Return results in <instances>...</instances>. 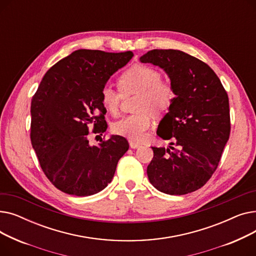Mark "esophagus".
I'll list each match as a JSON object with an SVG mask.
<instances>
[{"mask_svg":"<svg viewBox=\"0 0 256 256\" xmlns=\"http://www.w3.org/2000/svg\"><path fill=\"white\" fill-rule=\"evenodd\" d=\"M130 146L132 147V148H138V147L141 145V143L135 141V140H130Z\"/></svg>","mask_w":256,"mask_h":256,"instance_id":"obj_1","label":"esophagus"}]
</instances>
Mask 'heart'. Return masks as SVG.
Returning a JSON list of instances; mask_svg holds the SVG:
<instances>
[{"mask_svg":"<svg viewBox=\"0 0 256 256\" xmlns=\"http://www.w3.org/2000/svg\"><path fill=\"white\" fill-rule=\"evenodd\" d=\"M119 91L106 85L100 91L102 106L112 114H117L124 96L137 94L134 110L137 113L121 118L113 124L112 130L120 136L141 140L152 126V115L163 114L171 106L176 93L169 80L154 67L134 64L120 74L117 80Z\"/></svg>","mask_w":256,"mask_h":256,"instance_id":"1","label":"heart"}]
</instances>
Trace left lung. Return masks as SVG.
I'll return each instance as SVG.
<instances>
[{"mask_svg": "<svg viewBox=\"0 0 256 256\" xmlns=\"http://www.w3.org/2000/svg\"><path fill=\"white\" fill-rule=\"evenodd\" d=\"M140 61L163 68L176 96L156 132L160 138L171 140V146L152 147L154 158L147 176L163 193L194 192L216 171L230 139L227 92L206 63L182 50H152Z\"/></svg>", "mask_w": 256, "mask_h": 256, "instance_id": "1", "label": "left lung"}]
</instances>
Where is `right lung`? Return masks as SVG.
I'll list each match as a JSON object with an SVG mask.
<instances>
[{
  "label": "right lung",
  "instance_id": "1",
  "mask_svg": "<svg viewBox=\"0 0 256 256\" xmlns=\"http://www.w3.org/2000/svg\"><path fill=\"white\" fill-rule=\"evenodd\" d=\"M132 56L130 50H78L52 65L40 82L31 102V143L46 176L60 191L89 196L111 182L128 142L112 136L91 146L88 136L106 132L100 91Z\"/></svg>",
  "mask_w": 256,
  "mask_h": 256
}]
</instances>
